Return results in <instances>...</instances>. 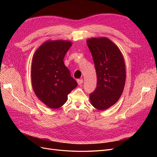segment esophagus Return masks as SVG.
<instances>
[{
	"mask_svg": "<svg viewBox=\"0 0 157 157\" xmlns=\"http://www.w3.org/2000/svg\"><path fill=\"white\" fill-rule=\"evenodd\" d=\"M77 83L78 85L82 84L83 83V80L82 79H78L77 80Z\"/></svg>",
	"mask_w": 157,
	"mask_h": 157,
	"instance_id": "obj_1",
	"label": "esophagus"
}]
</instances>
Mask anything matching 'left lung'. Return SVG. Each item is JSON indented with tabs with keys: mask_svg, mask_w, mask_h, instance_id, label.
Masks as SVG:
<instances>
[{
	"mask_svg": "<svg viewBox=\"0 0 157 157\" xmlns=\"http://www.w3.org/2000/svg\"><path fill=\"white\" fill-rule=\"evenodd\" d=\"M97 75V86L90 94L92 105L105 110L114 105L124 88L125 64L119 48L105 37L87 40Z\"/></svg>",
	"mask_w": 157,
	"mask_h": 157,
	"instance_id": "left-lung-1",
	"label": "left lung"
}]
</instances>
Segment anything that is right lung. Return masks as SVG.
<instances>
[{"label": "right lung", "instance_id": "1", "mask_svg": "<svg viewBox=\"0 0 157 157\" xmlns=\"http://www.w3.org/2000/svg\"><path fill=\"white\" fill-rule=\"evenodd\" d=\"M72 45L69 41H47L33 56L31 67L33 88L36 96L51 109H58L67 101V95L77 86L63 63Z\"/></svg>", "mask_w": 157, "mask_h": 157}]
</instances>
